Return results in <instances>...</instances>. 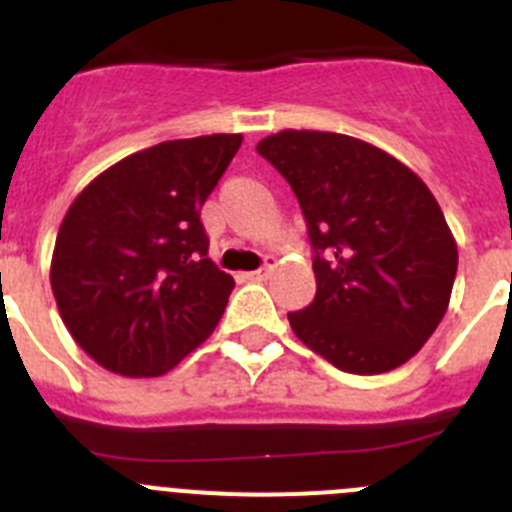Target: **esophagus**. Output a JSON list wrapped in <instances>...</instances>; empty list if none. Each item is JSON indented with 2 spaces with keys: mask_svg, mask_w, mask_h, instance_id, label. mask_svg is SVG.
Returning <instances> with one entry per match:
<instances>
[{
  "mask_svg": "<svg viewBox=\"0 0 512 512\" xmlns=\"http://www.w3.org/2000/svg\"><path fill=\"white\" fill-rule=\"evenodd\" d=\"M271 269H274V266L266 264V266H261V269H256V271H248V274H243V277H246L248 282H264V279H269Z\"/></svg>",
  "mask_w": 512,
  "mask_h": 512,
  "instance_id": "obj_1",
  "label": "esophagus"
}]
</instances>
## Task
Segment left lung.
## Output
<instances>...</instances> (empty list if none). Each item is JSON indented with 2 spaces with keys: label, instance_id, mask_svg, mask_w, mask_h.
Here are the masks:
<instances>
[{
  "label": "left lung",
  "instance_id": "obj_1",
  "mask_svg": "<svg viewBox=\"0 0 512 512\" xmlns=\"http://www.w3.org/2000/svg\"><path fill=\"white\" fill-rule=\"evenodd\" d=\"M256 151L297 194L315 251V300L287 315L295 336L348 374L413 359L449 307L459 264L431 189L351 135L279 130Z\"/></svg>",
  "mask_w": 512,
  "mask_h": 512
}]
</instances>
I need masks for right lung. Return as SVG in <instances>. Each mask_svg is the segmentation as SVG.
<instances>
[{
    "label": "right lung",
    "instance_id": "right-lung-1",
    "mask_svg": "<svg viewBox=\"0 0 512 512\" xmlns=\"http://www.w3.org/2000/svg\"><path fill=\"white\" fill-rule=\"evenodd\" d=\"M241 143V133L164 140L71 202L53 248V297L71 338L107 372L161 377L223 318L235 282L207 259L200 210Z\"/></svg>",
    "mask_w": 512,
    "mask_h": 512
}]
</instances>
